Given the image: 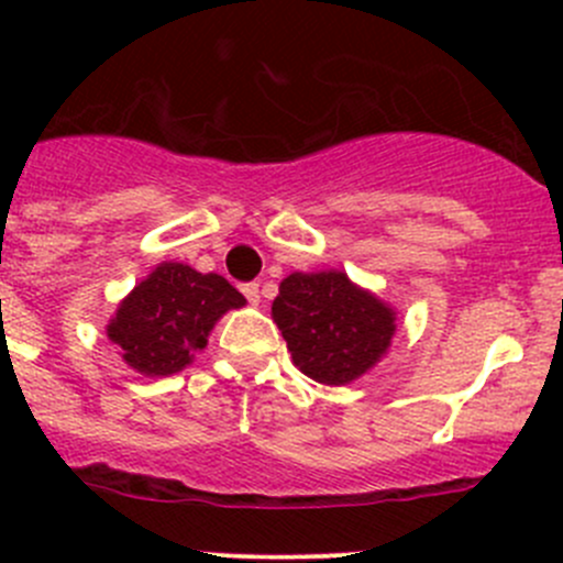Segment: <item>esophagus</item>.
Here are the masks:
<instances>
[{
  "label": "esophagus",
  "instance_id": "1",
  "mask_svg": "<svg viewBox=\"0 0 563 563\" xmlns=\"http://www.w3.org/2000/svg\"><path fill=\"white\" fill-rule=\"evenodd\" d=\"M242 294H245L250 305H258L261 302V291H258V286H255V283H245V286H242Z\"/></svg>",
  "mask_w": 563,
  "mask_h": 563
}]
</instances>
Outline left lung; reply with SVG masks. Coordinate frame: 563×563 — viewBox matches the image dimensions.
Returning a JSON list of instances; mask_svg holds the SVG:
<instances>
[{"mask_svg":"<svg viewBox=\"0 0 563 563\" xmlns=\"http://www.w3.org/2000/svg\"><path fill=\"white\" fill-rule=\"evenodd\" d=\"M272 318L294 365L327 387H345L373 371L397 329L395 308L340 269L283 277Z\"/></svg>","mask_w":563,"mask_h":563,"instance_id":"left-lung-1","label":"left lung"}]
</instances>
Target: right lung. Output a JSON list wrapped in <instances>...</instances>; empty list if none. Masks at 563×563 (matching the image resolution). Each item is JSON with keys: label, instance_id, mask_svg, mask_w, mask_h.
I'll use <instances>...</instances> for the list:
<instances>
[{"label": "right lung", "instance_id": "obj_1", "mask_svg": "<svg viewBox=\"0 0 563 563\" xmlns=\"http://www.w3.org/2000/svg\"><path fill=\"white\" fill-rule=\"evenodd\" d=\"M245 302L223 275L163 261L119 302L106 334L135 373L174 376L207 349L214 323Z\"/></svg>", "mask_w": 563, "mask_h": 563}]
</instances>
